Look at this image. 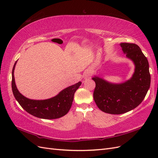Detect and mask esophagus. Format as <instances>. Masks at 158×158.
Here are the masks:
<instances>
[{
    "label": "esophagus",
    "instance_id": "1",
    "mask_svg": "<svg viewBox=\"0 0 158 158\" xmlns=\"http://www.w3.org/2000/svg\"><path fill=\"white\" fill-rule=\"evenodd\" d=\"M84 76L85 78H89L91 77V76H92V72L90 70H86L84 73Z\"/></svg>",
    "mask_w": 158,
    "mask_h": 158
}]
</instances>
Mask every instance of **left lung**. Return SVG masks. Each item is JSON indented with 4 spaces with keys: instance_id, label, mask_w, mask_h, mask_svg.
Listing matches in <instances>:
<instances>
[{
    "instance_id": "obj_1",
    "label": "left lung",
    "mask_w": 158,
    "mask_h": 158,
    "mask_svg": "<svg viewBox=\"0 0 158 158\" xmlns=\"http://www.w3.org/2000/svg\"><path fill=\"white\" fill-rule=\"evenodd\" d=\"M127 57L135 64L132 77L123 84L109 83L94 76V99L101 111L114 114L130 111L142 103L150 88L151 77L149 64L145 55L135 44L121 43Z\"/></svg>"
}]
</instances>
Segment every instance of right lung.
I'll return each mask as SVG.
<instances>
[{"instance_id":"1","label":"right lung","mask_w":158,"mask_h":158,"mask_svg":"<svg viewBox=\"0 0 158 158\" xmlns=\"http://www.w3.org/2000/svg\"><path fill=\"white\" fill-rule=\"evenodd\" d=\"M16 62L14 64L12 73V89L14 98L20 106L33 116L45 118L55 119L64 116L67 113L73 104L74 95L81 85L80 82L64 89L56 96L45 100L30 99L22 95L18 90L14 71Z\"/></svg>"}]
</instances>
